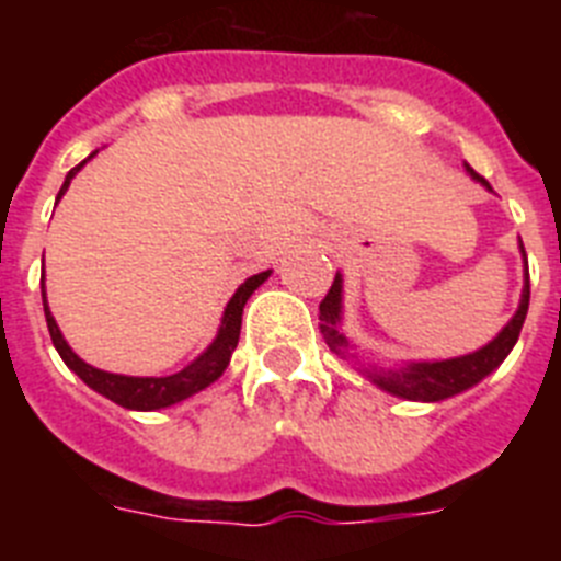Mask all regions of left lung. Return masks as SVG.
Masks as SVG:
<instances>
[{
    "instance_id": "1",
    "label": "left lung",
    "mask_w": 561,
    "mask_h": 561,
    "mask_svg": "<svg viewBox=\"0 0 561 561\" xmlns=\"http://www.w3.org/2000/svg\"><path fill=\"white\" fill-rule=\"evenodd\" d=\"M466 173L472 176L474 182L492 191V185L480 176L474 168L466 165ZM519 252H523L525 264V284L523 295H519V306L514 311V317L500 329V334L492 342H485L483 348L472 351V354L453 356V359H413L401 362V365H362L354 354V342L345 336L342 331V275L336 272L334 284H331L329 295L320 304V331H323V340L331 351H334L340 359H351L356 365L362 376L368 381H374L376 388L385 390V393L396 396V399L408 401H424V404H435V401L453 399V396L463 393V390L474 388L478 381H483L485 376L497 370L503 365V359L512 354V348L517 345V336L523 331L525 314H528V297H531V286H528V261H525V247L519 241Z\"/></svg>"
}]
</instances>
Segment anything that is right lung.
<instances>
[{"label": "right lung", "mask_w": 561, "mask_h": 561, "mask_svg": "<svg viewBox=\"0 0 561 561\" xmlns=\"http://www.w3.org/2000/svg\"><path fill=\"white\" fill-rule=\"evenodd\" d=\"M95 153L98 151L89 153V157L81 162V165H76V168H72V171L67 173V180H64L61 191H58L56 205H58V202H61L64 193H67L69 182L76 180V173L81 171V168L87 165V162L92 160ZM270 275H272V270L257 272V275L247 277L244 284L238 286L236 295L230 297V304L225 306V314H221V325H219V331H216V336H213L210 345H207V348L202 351V354L196 356V359H193L191 365H185V368L176 370V374H171V376H123V374H108V370H101V368H95V365H89V362H83L81 356L76 354V351L69 348V342L64 340L61 329H58V323H56V317H53V311H49L47 291H44V284H42L44 317H47L49 336H53V345H56V351H58V354H61L64 365H67V368L72 370V374L81 376L83 385H89V388L95 390V393L106 396L108 401H114V404H121V408L142 410V413H151V410L171 408V404H180V401L191 399V396H196V393H199V390L210 388L213 381H216L221 374H225L227 365H230L232 351H236V345H238V334H241V314H244L247 300H250L252 291H255L257 286L264 284V280Z\"/></svg>", "instance_id": "1"}]
</instances>
